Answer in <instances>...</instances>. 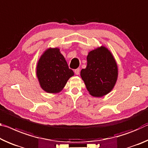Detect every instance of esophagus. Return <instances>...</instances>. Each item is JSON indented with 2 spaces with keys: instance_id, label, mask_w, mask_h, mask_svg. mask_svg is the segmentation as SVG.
<instances>
[{
  "instance_id": "1",
  "label": "esophagus",
  "mask_w": 148,
  "mask_h": 148,
  "mask_svg": "<svg viewBox=\"0 0 148 148\" xmlns=\"http://www.w3.org/2000/svg\"><path fill=\"white\" fill-rule=\"evenodd\" d=\"M74 72L75 74H76V75H79V72H80V69H76L74 70Z\"/></svg>"
}]
</instances>
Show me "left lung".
I'll use <instances>...</instances> for the list:
<instances>
[{"instance_id": "8db88e82", "label": "left lung", "mask_w": 148, "mask_h": 148, "mask_svg": "<svg viewBox=\"0 0 148 148\" xmlns=\"http://www.w3.org/2000/svg\"><path fill=\"white\" fill-rule=\"evenodd\" d=\"M87 66L80 75L90 94L101 97L113 88L118 75L116 63L104 47L91 51L87 57Z\"/></svg>"}]
</instances>
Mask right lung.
<instances>
[{"label":"right lung","mask_w":148,"mask_h":148,"mask_svg":"<svg viewBox=\"0 0 148 148\" xmlns=\"http://www.w3.org/2000/svg\"><path fill=\"white\" fill-rule=\"evenodd\" d=\"M73 75L74 72L57 48L47 50L37 64V78L41 88L48 93L59 92Z\"/></svg>","instance_id":"add662e5"}]
</instances>
